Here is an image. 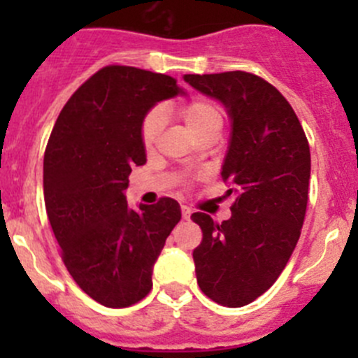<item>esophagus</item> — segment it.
Wrapping results in <instances>:
<instances>
[{"instance_id":"1","label":"esophagus","mask_w":358,"mask_h":358,"mask_svg":"<svg viewBox=\"0 0 358 358\" xmlns=\"http://www.w3.org/2000/svg\"><path fill=\"white\" fill-rule=\"evenodd\" d=\"M190 215H192V209H190L189 206H182V216H183V220H189Z\"/></svg>"}]
</instances>
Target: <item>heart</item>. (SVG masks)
I'll return each instance as SVG.
<instances>
[{"instance_id":"obj_1","label":"heart","mask_w":358,"mask_h":358,"mask_svg":"<svg viewBox=\"0 0 358 358\" xmlns=\"http://www.w3.org/2000/svg\"><path fill=\"white\" fill-rule=\"evenodd\" d=\"M180 115L194 136L199 138L209 129H220L223 124V110L215 100L192 99L178 107ZM166 128V114L161 107L147 110L140 122V140L147 150L157 143Z\"/></svg>"}]
</instances>
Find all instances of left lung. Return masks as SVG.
<instances>
[{"instance_id": "1", "label": "left lung", "mask_w": 358, "mask_h": 358, "mask_svg": "<svg viewBox=\"0 0 358 358\" xmlns=\"http://www.w3.org/2000/svg\"><path fill=\"white\" fill-rule=\"evenodd\" d=\"M183 79L218 99L232 117L222 168L232 187V216L216 223L194 213L202 241L192 256L201 291L239 308L272 287L298 243L308 204V140L291 103L259 76L230 71Z\"/></svg>"}]
</instances>
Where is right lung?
I'll return each instance as SVG.
<instances>
[{
    "instance_id": "add662e5",
    "label": "right lung",
    "mask_w": 358,
    "mask_h": 358,
    "mask_svg": "<svg viewBox=\"0 0 358 358\" xmlns=\"http://www.w3.org/2000/svg\"><path fill=\"white\" fill-rule=\"evenodd\" d=\"M178 92L171 76L106 66L72 93L48 138L43 189L62 262L74 282L109 308L149 294L154 263L182 218L171 197L135 211L122 194L131 169L147 161L142 117Z\"/></svg>"
}]
</instances>
